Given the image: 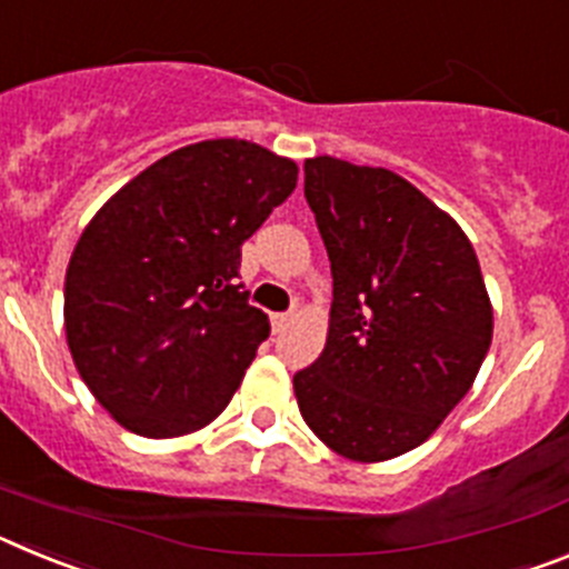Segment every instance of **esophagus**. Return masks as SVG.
I'll return each instance as SVG.
<instances>
[{
	"instance_id": "34e87169",
	"label": "esophagus",
	"mask_w": 569,
	"mask_h": 569,
	"mask_svg": "<svg viewBox=\"0 0 569 569\" xmlns=\"http://www.w3.org/2000/svg\"><path fill=\"white\" fill-rule=\"evenodd\" d=\"M290 321H293V313H270V328H273V333H281Z\"/></svg>"
}]
</instances>
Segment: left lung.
Returning a JSON list of instances; mask_svg holds the SVG:
<instances>
[{
  "mask_svg": "<svg viewBox=\"0 0 569 569\" xmlns=\"http://www.w3.org/2000/svg\"><path fill=\"white\" fill-rule=\"evenodd\" d=\"M305 199L330 256L328 345L293 376L330 450L387 461L419 447L467 396L490 350L492 308L465 230L385 168L305 162Z\"/></svg>",
  "mask_w": 569,
  "mask_h": 569,
  "instance_id": "left-lung-1",
  "label": "left lung"
}]
</instances>
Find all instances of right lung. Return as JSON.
I'll return each mask as SVG.
<instances>
[{
    "instance_id": "add662e5",
    "label": "right lung",
    "mask_w": 569,
    "mask_h": 569,
    "mask_svg": "<svg viewBox=\"0 0 569 569\" xmlns=\"http://www.w3.org/2000/svg\"><path fill=\"white\" fill-rule=\"evenodd\" d=\"M296 176L261 144L196 142L130 179L79 236L64 276L70 356L130 433H193L233 399L270 333L236 281L241 244Z\"/></svg>"
}]
</instances>
